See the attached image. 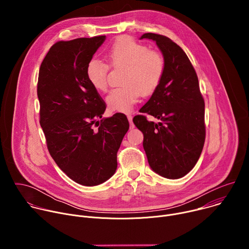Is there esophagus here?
<instances>
[{
    "mask_svg": "<svg viewBox=\"0 0 249 249\" xmlns=\"http://www.w3.org/2000/svg\"><path fill=\"white\" fill-rule=\"evenodd\" d=\"M127 118H128V120H129V122H130V128H134V124H133V122H132V119H133V117H132V115L131 114H128L127 115Z\"/></svg>",
    "mask_w": 249,
    "mask_h": 249,
    "instance_id": "esophagus-1",
    "label": "esophagus"
}]
</instances>
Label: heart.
<instances>
[{
  "label": "heart",
  "instance_id": "b5f03b06",
  "mask_svg": "<svg viewBox=\"0 0 249 249\" xmlns=\"http://www.w3.org/2000/svg\"><path fill=\"white\" fill-rule=\"evenodd\" d=\"M104 59L114 68H125L121 82L124 86L111 90L106 97L107 107L113 112H130L140 94L153 93L163 78L165 61L162 55L131 37L116 39L104 52ZM108 74V66L99 60L92 59L87 65V80L98 91L107 89Z\"/></svg>",
  "mask_w": 249,
  "mask_h": 249
}]
</instances>
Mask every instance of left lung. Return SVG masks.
<instances>
[{"instance_id": "left-lung-1", "label": "left lung", "mask_w": 249, "mask_h": 249, "mask_svg": "<svg viewBox=\"0 0 249 249\" xmlns=\"http://www.w3.org/2000/svg\"><path fill=\"white\" fill-rule=\"evenodd\" d=\"M156 41L165 70L161 83L140 109L159 119L150 122L143 114L133 122L143 132V146L152 169L169 179L186 175L198 161L205 137V102L198 77L180 46L164 35L145 33L141 39Z\"/></svg>"}]
</instances>
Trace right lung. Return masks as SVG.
<instances>
[{"label":"right lung","mask_w":249,"mask_h":249,"mask_svg":"<svg viewBox=\"0 0 249 249\" xmlns=\"http://www.w3.org/2000/svg\"><path fill=\"white\" fill-rule=\"evenodd\" d=\"M105 35L58 41L41 63L37 83L40 126L47 149L71 179L85 186L115 173L129 129L125 114L102 118L106 104L87 80L86 68Z\"/></svg>","instance_id":"obj_1"}]
</instances>
